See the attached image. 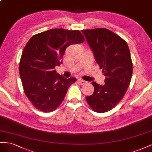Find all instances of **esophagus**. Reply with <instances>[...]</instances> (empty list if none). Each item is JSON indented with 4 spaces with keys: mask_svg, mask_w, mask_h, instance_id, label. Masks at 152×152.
Instances as JSON below:
<instances>
[{
    "mask_svg": "<svg viewBox=\"0 0 152 152\" xmlns=\"http://www.w3.org/2000/svg\"><path fill=\"white\" fill-rule=\"evenodd\" d=\"M78 82H79V83L80 84H81V85H83V84H84L86 83V81H84V80H82V79H79V80H78Z\"/></svg>",
    "mask_w": 152,
    "mask_h": 152,
    "instance_id": "34e87169",
    "label": "esophagus"
}]
</instances>
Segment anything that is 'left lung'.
Wrapping results in <instances>:
<instances>
[{"label": "left lung", "instance_id": "obj_1", "mask_svg": "<svg viewBox=\"0 0 152 152\" xmlns=\"http://www.w3.org/2000/svg\"><path fill=\"white\" fill-rule=\"evenodd\" d=\"M82 31L106 77L103 86L92 82L94 93L86 99L94 112H107L121 102L129 86L133 70L130 50L125 40L107 28Z\"/></svg>", "mask_w": 152, "mask_h": 152}]
</instances>
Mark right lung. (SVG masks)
<instances>
[{"label": "right lung", "instance_id": "add662e5", "mask_svg": "<svg viewBox=\"0 0 152 152\" xmlns=\"http://www.w3.org/2000/svg\"><path fill=\"white\" fill-rule=\"evenodd\" d=\"M84 40L79 30L54 28L34 35L27 42L19 71L25 94L36 108L50 112L61 104L77 79H66L54 68L63 63L67 47Z\"/></svg>", "mask_w": 152, "mask_h": 152}]
</instances>
